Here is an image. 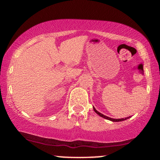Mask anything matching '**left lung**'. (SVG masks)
<instances>
[{
  "instance_id": "1",
  "label": "left lung",
  "mask_w": 160,
  "mask_h": 160,
  "mask_svg": "<svg viewBox=\"0 0 160 160\" xmlns=\"http://www.w3.org/2000/svg\"><path fill=\"white\" fill-rule=\"evenodd\" d=\"M93 110H94V111L95 112V113H96L98 115L100 116V117H103V118H104V119H107V120H108L113 121V122H120V121H123L125 120H127L128 118H129V117H126V118H125V119L124 118H122V119H113V118H111V117H107V116L102 114V113H99V112L97 111V110H95V108L94 107H93Z\"/></svg>"
}]
</instances>
